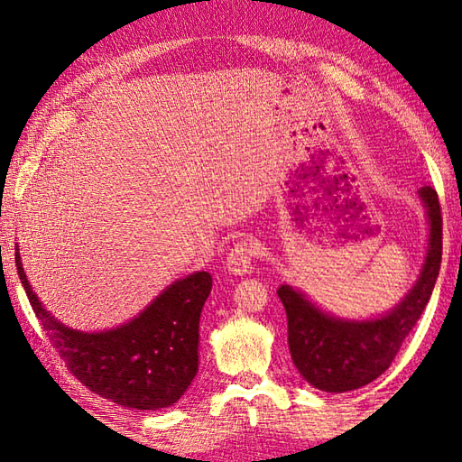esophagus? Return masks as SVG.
<instances>
[{"mask_svg": "<svg viewBox=\"0 0 462 462\" xmlns=\"http://www.w3.org/2000/svg\"><path fill=\"white\" fill-rule=\"evenodd\" d=\"M256 256V248L252 246V240H240L232 246L228 252V258H226V268L230 273H248L252 270V258Z\"/></svg>", "mask_w": 462, "mask_h": 462, "instance_id": "1", "label": "esophagus"}]
</instances>
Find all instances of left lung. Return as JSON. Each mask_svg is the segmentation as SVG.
<instances>
[{"label":"left lung","instance_id":"1","mask_svg":"<svg viewBox=\"0 0 462 462\" xmlns=\"http://www.w3.org/2000/svg\"><path fill=\"white\" fill-rule=\"evenodd\" d=\"M419 196L429 218L427 258L415 286L385 316L365 321L339 319L313 306L288 283L278 288L288 316L293 365L316 389L346 393L377 379L389 369L429 303L443 256V216L435 189L423 186Z\"/></svg>","mask_w":462,"mask_h":462}]
</instances>
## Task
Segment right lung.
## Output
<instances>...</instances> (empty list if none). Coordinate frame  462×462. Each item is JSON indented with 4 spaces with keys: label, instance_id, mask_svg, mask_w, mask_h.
Here are the masks:
<instances>
[{
    "label": "right lung",
    "instance_id": "add662e5",
    "mask_svg": "<svg viewBox=\"0 0 462 462\" xmlns=\"http://www.w3.org/2000/svg\"><path fill=\"white\" fill-rule=\"evenodd\" d=\"M19 280L49 341L87 389L116 405L154 411L176 403L199 371V326L212 276L194 272L171 283L125 326L85 333L63 326L37 300L19 260Z\"/></svg>",
    "mask_w": 462,
    "mask_h": 462
}]
</instances>
